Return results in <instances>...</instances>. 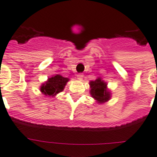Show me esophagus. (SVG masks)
<instances>
[{"instance_id":"1","label":"esophagus","mask_w":157,"mask_h":157,"mask_svg":"<svg viewBox=\"0 0 157 157\" xmlns=\"http://www.w3.org/2000/svg\"><path fill=\"white\" fill-rule=\"evenodd\" d=\"M83 77H84V74L83 73H79V74H77V79L80 80H83Z\"/></svg>"}]
</instances>
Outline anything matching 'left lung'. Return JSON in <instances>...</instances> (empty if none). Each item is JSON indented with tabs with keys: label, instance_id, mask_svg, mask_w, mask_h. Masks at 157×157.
Masks as SVG:
<instances>
[{
	"label": "left lung",
	"instance_id": "8db88e82",
	"mask_svg": "<svg viewBox=\"0 0 157 157\" xmlns=\"http://www.w3.org/2000/svg\"><path fill=\"white\" fill-rule=\"evenodd\" d=\"M89 85L90 94L97 104H103L109 101L112 93L107 87V83L103 80L101 77H98L96 80L90 81Z\"/></svg>",
	"mask_w": 157,
	"mask_h": 157
}]
</instances>
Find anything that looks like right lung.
Returning a JSON list of instances; mask_svg holds the SVG:
<instances>
[{
	"label": "right lung",
	"mask_w": 157,
	"mask_h": 157,
	"mask_svg": "<svg viewBox=\"0 0 157 157\" xmlns=\"http://www.w3.org/2000/svg\"><path fill=\"white\" fill-rule=\"evenodd\" d=\"M70 79L60 74H56L44 82L40 87V92L48 97H55L64 90Z\"/></svg>",
	"instance_id": "obj_1"
}]
</instances>
